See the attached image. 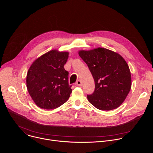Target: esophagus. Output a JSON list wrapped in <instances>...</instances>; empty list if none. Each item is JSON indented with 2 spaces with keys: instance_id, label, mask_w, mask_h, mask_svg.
<instances>
[{
  "instance_id": "34e87169",
  "label": "esophagus",
  "mask_w": 153,
  "mask_h": 153,
  "mask_svg": "<svg viewBox=\"0 0 153 153\" xmlns=\"http://www.w3.org/2000/svg\"><path fill=\"white\" fill-rule=\"evenodd\" d=\"M76 85H77V86H82V81H81L80 80H78L76 82Z\"/></svg>"
}]
</instances>
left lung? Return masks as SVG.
<instances>
[{
    "instance_id": "left-lung-1",
    "label": "left lung",
    "mask_w": 153,
    "mask_h": 153,
    "mask_svg": "<svg viewBox=\"0 0 153 153\" xmlns=\"http://www.w3.org/2000/svg\"><path fill=\"white\" fill-rule=\"evenodd\" d=\"M79 55L88 65L95 82L94 93L87 95L90 103L103 111L118 108L131 87V73L125 59L104 48L80 50Z\"/></svg>"
}]
</instances>
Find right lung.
I'll return each instance as SVG.
<instances>
[{
    "instance_id": "1",
    "label": "right lung",
    "mask_w": 153,
    "mask_h": 153,
    "mask_svg": "<svg viewBox=\"0 0 153 153\" xmlns=\"http://www.w3.org/2000/svg\"><path fill=\"white\" fill-rule=\"evenodd\" d=\"M68 54V52L53 50L37 58L30 67L27 90L39 107L55 109L69 99L71 86L68 84V72L64 68Z\"/></svg>"
}]
</instances>
